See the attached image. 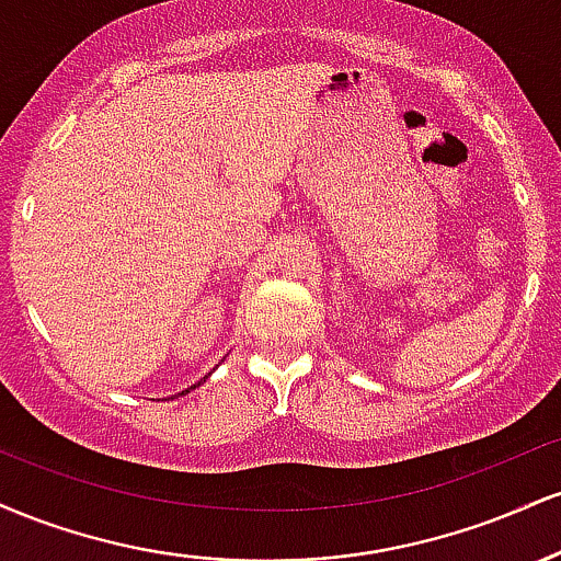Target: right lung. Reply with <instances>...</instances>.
<instances>
[{
    "label": "right lung",
    "mask_w": 561,
    "mask_h": 561,
    "mask_svg": "<svg viewBox=\"0 0 561 561\" xmlns=\"http://www.w3.org/2000/svg\"><path fill=\"white\" fill-rule=\"evenodd\" d=\"M203 379H205V377H203ZM197 385H199V382H197ZM197 385H195V388H197ZM190 390H192V388H186L184 392H190ZM184 392H182V396H184Z\"/></svg>",
    "instance_id": "right-lung-1"
}]
</instances>
